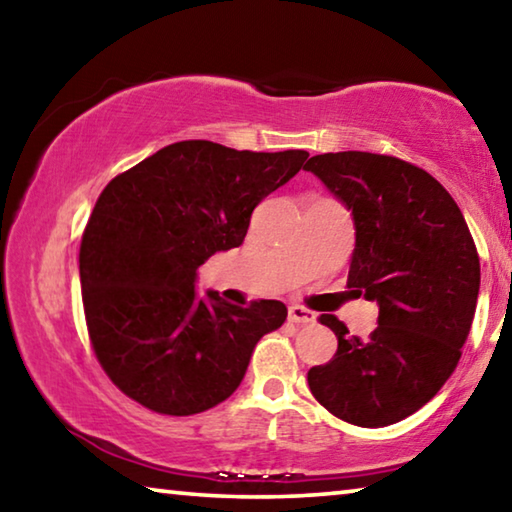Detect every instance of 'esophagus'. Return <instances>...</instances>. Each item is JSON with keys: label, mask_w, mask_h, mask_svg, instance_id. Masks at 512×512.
<instances>
[{"label": "esophagus", "mask_w": 512, "mask_h": 512, "mask_svg": "<svg viewBox=\"0 0 512 512\" xmlns=\"http://www.w3.org/2000/svg\"><path fill=\"white\" fill-rule=\"evenodd\" d=\"M289 320H291V323H296V325H311V323H316V314H314V311L305 309V307H300V305H291L289 307Z\"/></svg>", "instance_id": "esophagus-1"}]
</instances>
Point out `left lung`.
Masks as SVG:
<instances>
[{
  "label": "left lung",
  "mask_w": 512,
  "mask_h": 512,
  "mask_svg": "<svg viewBox=\"0 0 512 512\" xmlns=\"http://www.w3.org/2000/svg\"><path fill=\"white\" fill-rule=\"evenodd\" d=\"M305 169L352 212L348 287L379 307L368 339L320 316L339 348L307 372L309 388L336 418L388 427L422 409L461 359L479 298V253L454 198L411 162L341 151L314 155Z\"/></svg>",
  "instance_id": "left-lung-1"
}]
</instances>
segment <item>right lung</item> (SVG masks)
I'll return each instance as SVG.
<instances>
[{
	"label": "right lung",
	"mask_w": 512,
	"mask_h": 512,
	"mask_svg": "<svg viewBox=\"0 0 512 512\" xmlns=\"http://www.w3.org/2000/svg\"><path fill=\"white\" fill-rule=\"evenodd\" d=\"M307 158L185 140L106 185L79 268L94 354L121 393L155 413L194 415L237 391L257 341L287 320V307H237L216 291L198 298L196 271L244 244L255 207Z\"/></svg>",
	"instance_id": "add662e5"
}]
</instances>
